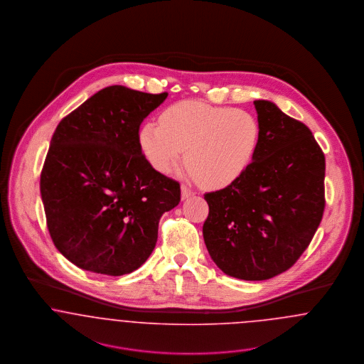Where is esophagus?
<instances>
[{
  "mask_svg": "<svg viewBox=\"0 0 364 364\" xmlns=\"http://www.w3.org/2000/svg\"><path fill=\"white\" fill-rule=\"evenodd\" d=\"M181 191H182V200H186V198H189L191 196H194V191H191V188L186 186V185H182Z\"/></svg>",
  "mask_w": 364,
  "mask_h": 364,
  "instance_id": "obj_1",
  "label": "esophagus"
}]
</instances>
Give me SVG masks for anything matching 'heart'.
Instances as JSON below:
<instances>
[{"mask_svg":"<svg viewBox=\"0 0 364 364\" xmlns=\"http://www.w3.org/2000/svg\"><path fill=\"white\" fill-rule=\"evenodd\" d=\"M160 123H145L141 151L157 171L167 173L186 149L188 173L205 186L223 188L247 171L256 154L260 126L244 109L179 101L166 108Z\"/></svg>","mask_w":364,"mask_h":364,"instance_id":"1","label":"heart"}]
</instances>
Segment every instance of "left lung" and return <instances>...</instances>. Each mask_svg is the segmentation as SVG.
Wrapping results in <instances>:
<instances>
[{
	"mask_svg": "<svg viewBox=\"0 0 364 364\" xmlns=\"http://www.w3.org/2000/svg\"><path fill=\"white\" fill-rule=\"evenodd\" d=\"M260 138L247 171L205 193L203 235L215 264L245 281L269 279L308 248L325 210V154L304 123L253 101Z\"/></svg>",
	"mask_w": 364,
	"mask_h": 364,
	"instance_id": "obj_1",
	"label": "left lung"
}]
</instances>
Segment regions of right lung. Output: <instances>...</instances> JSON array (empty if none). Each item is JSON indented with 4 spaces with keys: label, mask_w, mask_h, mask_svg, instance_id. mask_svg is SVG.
Segmentation results:
<instances>
[{
    "label": "right lung",
    "mask_w": 364,
    "mask_h": 364,
    "mask_svg": "<svg viewBox=\"0 0 364 364\" xmlns=\"http://www.w3.org/2000/svg\"><path fill=\"white\" fill-rule=\"evenodd\" d=\"M167 96L115 85L58 123L39 186L52 241L77 267L133 272L156 247L161 215L179 204V183L138 142L142 120Z\"/></svg>",
    "instance_id": "add662e5"
}]
</instances>
